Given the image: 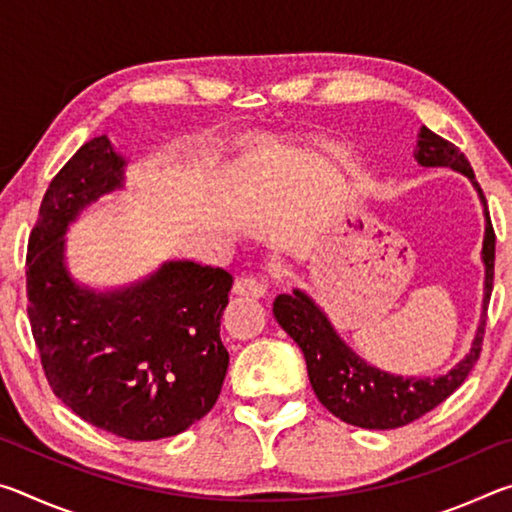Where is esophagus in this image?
<instances>
[{
    "instance_id": "1",
    "label": "esophagus",
    "mask_w": 512,
    "mask_h": 512,
    "mask_svg": "<svg viewBox=\"0 0 512 512\" xmlns=\"http://www.w3.org/2000/svg\"><path fill=\"white\" fill-rule=\"evenodd\" d=\"M266 291H268V284L264 280H259V277H253V275L241 277V280H237V284H235V293H239V296L262 298Z\"/></svg>"
}]
</instances>
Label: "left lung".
<instances>
[{"label":"left lung","mask_w":512,"mask_h":512,"mask_svg":"<svg viewBox=\"0 0 512 512\" xmlns=\"http://www.w3.org/2000/svg\"><path fill=\"white\" fill-rule=\"evenodd\" d=\"M415 160L420 167H447L463 173L470 178L483 203V307L472 348L465 354V359L458 361L447 375L433 379L391 375V372L370 366L357 352H352L350 345H345L336 334L325 311L305 291L293 289L291 293H280L273 302L275 320L305 354L311 388L320 404L336 418L361 429H397L422 418L424 413L443 404L463 384L481 354L485 314H488L492 280H495V230L490 223L488 203H485L483 189L476 183L465 155L452 142L429 131L427 126H422L418 133Z\"/></svg>","instance_id":"8db88e82"}]
</instances>
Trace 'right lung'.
<instances>
[{
  "label": "right lung",
  "mask_w": 512,
  "mask_h": 512,
  "mask_svg": "<svg viewBox=\"0 0 512 512\" xmlns=\"http://www.w3.org/2000/svg\"><path fill=\"white\" fill-rule=\"evenodd\" d=\"M124 167L101 135L51 180L29 237L27 311L60 402L119 438L160 440L192 427L221 393L230 357L219 332L232 275L180 259L126 289L76 284L65 232L85 207L124 187Z\"/></svg>",
  "instance_id": "1"
}]
</instances>
